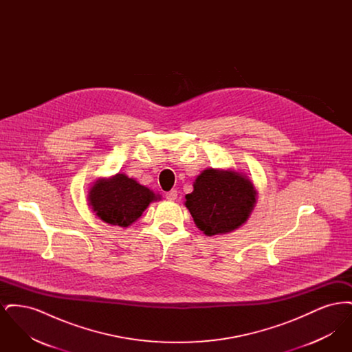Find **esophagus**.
<instances>
[{
    "instance_id": "1",
    "label": "esophagus",
    "mask_w": 352,
    "mask_h": 352,
    "mask_svg": "<svg viewBox=\"0 0 352 352\" xmlns=\"http://www.w3.org/2000/svg\"><path fill=\"white\" fill-rule=\"evenodd\" d=\"M177 197H178V192H177V190H171V191L166 192V199H168V201H175V199H177Z\"/></svg>"
}]
</instances>
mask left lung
I'll return each mask as SVG.
<instances>
[{
  "label": "left lung",
  "instance_id": "8db88e82",
  "mask_svg": "<svg viewBox=\"0 0 352 352\" xmlns=\"http://www.w3.org/2000/svg\"><path fill=\"white\" fill-rule=\"evenodd\" d=\"M184 197L195 226L206 236L230 234L251 217L257 190L250 177L232 168L203 170Z\"/></svg>",
  "mask_w": 352,
  "mask_h": 352
}]
</instances>
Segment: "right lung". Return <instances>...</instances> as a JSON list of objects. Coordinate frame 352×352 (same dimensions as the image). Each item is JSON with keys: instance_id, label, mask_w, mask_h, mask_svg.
<instances>
[{"instance_id": "obj_1", "label": "right lung", "mask_w": 352, "mask_h": 352, "mask_svg": "<svg viewBox=\"0 0 352 352\" xmlns=\"http://www.w3.org/2000/svg\"><path fill=\"white\" fill-rule=\"evenodd\" d=\"M87 199L91 210L104 223L126 228L142 215L151 201H160L161 195L118 173L94 182Z\"/></svg>"}]
</instances>
